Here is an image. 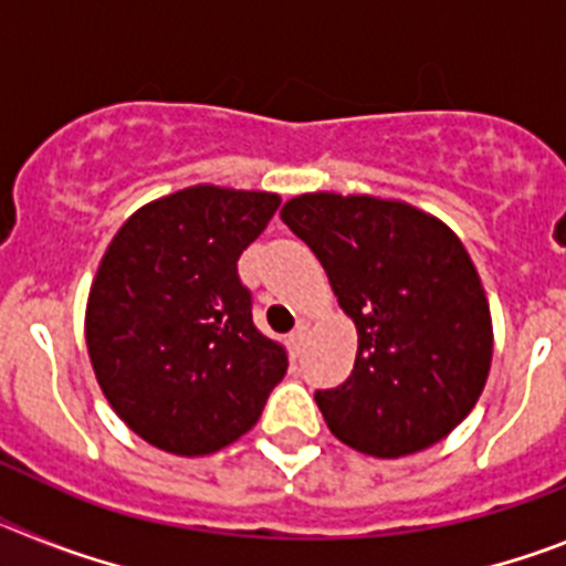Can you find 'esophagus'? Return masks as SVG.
Wrapping results in <instances>:
<instances>
[{
	"label": "esophagus",
	"mask_w": 566,
	"mask_h": 566,
	"mask_svg": "<svg viewBox=\"0 0 566 566\" xmlns=\"http://www.w3.org/2000/svg\"><path fill=\"white\" fill-rule=\"evenodd\" d=\"M306 334H308V319H297V326H294V332L289 334V339H292L294 348H300V345H303Z\"/></svg>",
	"instance_id": "1"
}]
</instances>
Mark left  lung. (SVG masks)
<instances>
[{
  "instance_id": "left-lung-1",
  "label": "left lung",
  "mask_w": 566,
  "mask_h": 566,
  "mask_svg": "<svg viewBox=\"0 0 566 566\" xmlns=\"http://www.w3.org/2000/svg\"><path fill=\"white\" fill-rule=\"evenodd\" d=\"M280 218L317 254L359 334L352 377L314 394L334 437L379 459L448 437L493 359L488 297L462 240L371 195H297Z\"/></svg>"
}]
</instances>
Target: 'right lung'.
Wrapping results in <instances>:
<instances>
[{
    "label": "right lung",
    "mask_w": 566,
    "mask_h": 566,
    "mask_svg": "<svg viewBox=\"0 0 566 566\" xmlns=\"http://www.w3.org/2000/svg\"><path fill=\"white\" fill-rule=\"evenodd\" d=\"M280 207L274 192L189 187L118 229L87 300L84 337L113 411L178 457L240 439L289 368L254 326L238 260Z\"/></svg>",
    "instance_id": "add662e5"
}]
</instances>
